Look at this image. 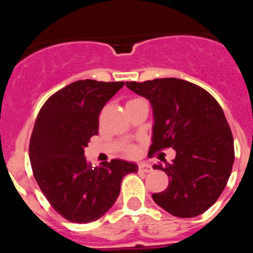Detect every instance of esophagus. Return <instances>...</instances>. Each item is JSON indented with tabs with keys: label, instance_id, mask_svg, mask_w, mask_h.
Listing matches in <instances>:
<instances>
[{
	"label": "esophagus",
	"instance_id": "1",
	"mask_svg": "<svg viewBox=\"0 0 253 253\" xmlns=\"http://www.w3.org/2000/svg\"><path fill=\"white\" fill-rule=\"evenodd\" d=\"M138 170L141 171V172H151V171H152V168H151V165L146 163H140L138 167Z\"/></svg>",
	"mask_w": 253,
	"mask_h": 253
}]
</instances>
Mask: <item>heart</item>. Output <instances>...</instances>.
I'll return each instance as SVG.
<instances>
[{
	"instance_id": "heart-1",
	"label": "heart",
	"mask_w": 253,
	"mask_h": 253,
	"mask_svg": "<svg viewBox=\"0 0 253 253\" xmlns=\"http://www.w3.org/2000/svg\"><path fill=\"white\" fill-rule=\"evenodd\" d=\"M126 155L128 157H134L136 155V151L135 149H133V147H128V149L126 150Z\"/></svg>"
}]
</instances>
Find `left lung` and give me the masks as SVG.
Returning a JSON list of instances; mask_svg holds the SVG:
<instances>
[{
  "mask_svg": "<svg viewBox=\"0 0 253 253\" xmlns=\"http://www.w3.org/2000/svg\"><path fill=\"white\" fill-rule=\"evenodd\" d=\"M126 85L152 104L149 155L169 147L176 151L171 163L153 167L170 178L167 189L153 194V201L177 217L205 213L225 189L234 162L233 135L222 108L207 90L179 78Z\"/></svg>",
  "mask_w": 253,
  "mask_h": 253,
  "instance_id": "left-lung-1",
  "label": "left lung"
}]
</instances>
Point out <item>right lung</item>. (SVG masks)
Here are the masks:
<instances>
[{
	"mask_svg": "<svg viewBox=\"0 0 253 253\" xmlns=\"http://www.w3.org/2000/svg\"><path fill=\"white\" fill-rule=\"evenodd\" d=\"M124 84L77 81L48 97L37 117L30 140L34 178L53 210L71 222L100 219L117 201L124 177L138 171L121 159L92 168L84 158L101 110Z\"/></svg>",
	"mask_w": 253,
	"mask_h": 253,
	"instance_id": "right-lung-1",
	"label": "right lung"
}]
</instances>
